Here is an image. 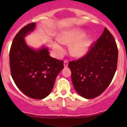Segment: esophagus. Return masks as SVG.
Wrapping results in <instances>:
<instances>
[{
	"mask_svg": "<svg viewBox=\"0 0 127 127\" xmlns=\"http://www.w3.org/2000/svg\"><path fill=\"white\" fill-rule=\"evenodd\" d=\"M64 65L65 67H67L68 66V60H64Z\"/></svg>",
	"mask_w": 127,
	"mask_h": 127,
	"instance_id": "obj_1",
	"label": "esophagus"
}]
</instances>
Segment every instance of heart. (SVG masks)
<instances>
[{
	"instance_id": "obj_1",
	"label": "heart",
	"mask_w": 127,
	"mask_h": 127,
	"mask_svg": "<svg viewBox=\"0 0 127 127\" xmlns=\"http://www.w3.org/2000/svg\"><path fill=\"white\" fill-rule=\"evenodd\" d=\"M85 32L81 29H72L62 32L59 35L58 41L54 43V48L58 55L64 52L63 44H71L70 52L76 57L86 55L92 44V38L85 36Z\"/></svg>"
}]
</instances>
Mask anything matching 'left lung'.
Instances as JSON below:
<instances>
[{"label":"left lung","instance_id":"left-lung-1","mask_svg":"<svg viewBox=\"0 0 127 127\" xmlns=\"http://www.w3.org/2000/svg\"><path fill=\"white\" fill-rule=\"evenodd\" d=\"M118 57L115 39L105 27L86 55L69 63L72 81L77 94L88 99L102 94L116 72Z\"/></svg>","mask_w":127,"mask_h":127}]
</instances>
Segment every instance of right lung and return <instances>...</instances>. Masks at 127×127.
I'll use <instances>...</instances> for the list:
<instances>
[{
  "label": "right lung",
  "instance_id": "1",
  "mask_svg": "<svg viewBox=\"0 0 127 127\" xmlns=\"http://www.w3.org/2000/svg\"><path fill=\"white\" fill-rule=\"evenodd\" d=\"M35 23L23 27L13 39L9 52L11 76L22 92L34 99H42L51 93L56 77L64 69V62L50 56L48 49L33 50L25 37L32 32Z\"/></svg>",
  "mask_w": 127,
  "mask_h": 127
}]
</instances>
